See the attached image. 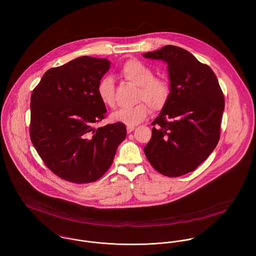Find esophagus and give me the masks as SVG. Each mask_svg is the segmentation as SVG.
<instances>
[{
  "mask_svg": "<svg viewBox=\"0 0 256 256\" xmlns=\"http://www.w3.org/2000/svg\"><path fill=\"white\" fill-rule=\"evenodd\" d=\"M135 129V126H127V133H131Z\"/></svg>",
  "mask_w": 256,
  "mask_h": 256,
  "instance_id": "1",
  "label": "esophagus"
}]
</instances>
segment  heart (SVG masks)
Wrapping results in <instances>:
<instances>
[{
    "mask_svg": "<svg viewBox=\"0 0 256 256\" xmlns=\"http://www.w3.org/2000/svg\"><path fill=\"white\" fill-rule=\"evenodd\" d=\"M120 76L127 82L138 86L136 102H144L152 110H162L166 104L170 88L168 82L158 76H154V71L138 60L127 61L120 70ZM96 92L100 102L113 108L115 106V86L112 78H102L96 86ZM144 102L130 108H123L114 111L111 118L126 125L133 126L142 122L148 113V108Z\"/></svg>",
    "mask_w": 256,
    "mask_h": 256,
    "instance_id": "obj_1",
    "label": "heart"
}]
</instances>
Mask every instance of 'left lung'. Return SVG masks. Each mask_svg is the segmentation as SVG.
<instances>
[{"label":"left lung","mask_w":256,"mask_h":256,"mask_svg":"<svg viewBox=\"0 0 256 256\" xmlns=\"http://www.w3.org/2000/svg\"><path fill=\"white\" fill-rule=\"evenodd\" d=\"M143 56L166 62L170 80V98L152 123L144 152L156 172L180 176L195 170L217 146L224 94L212 69L185 49L166 45Z\"/></svg>","instance_id":"obj_1"}]
</instances>
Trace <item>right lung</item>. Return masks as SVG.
Returning <instances> with one entry per match:
<instances>
[{"label": "right lung", "mask_w": 256, "mask_h": 256, "mask_svg": "<svg viewBox=\"0 0 256 256\" xmlns=\"http://www.w3.org/2000/svg\"><path fill=\"white\" fill-rule=\"evenodd\" d=\"M110 68L108 59L82 56L49 69L32 92V142L46 166L62 180L96 182L126 138L121 122L94 127L106 117L96 86Z\"/></svg>", "instance_id": "add662e5"}]
</instances>
